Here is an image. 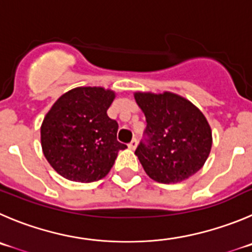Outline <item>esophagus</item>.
<instances>
[{
	"instance_id": "esophagus-1",
	"label": "esophagus",
	"mask_w": 252,
	"mask_h": 252,
	"mask_svg": "<svg viewBox=\"0 0 252 252\" xmlns=\"http://www.w3.org/2000/svg\"><path fill=\"white\" fill-rule=\"evenodd\" d=\"M137 145H138V140L137 139H133L130 143H129L128 147L130 148L131 150H134V149H135V148H137Z\"/></svg>"
}]
</instances>
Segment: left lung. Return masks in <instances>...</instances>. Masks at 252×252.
<instances>
[{
  "instance_id": "left-lung-1",
  "label": "left lung",
  "mask_w": 252,
  "mask_h": 252,
  "mask_svg": "<svg viewBox=\"0 0 252 252\" xmlns=\"http://www.w3.org/2000/svg\"><path fill=\"white\" fill-rule=\"evenodd\" d=\"M147 128L135 155L153 180L174 184L194 175L210 154L211 129L203 113L174 93H135Z\"/></svg>"
}]
</instances>
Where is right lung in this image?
<instances>
[{
	"label": "right lung",
	"mask_w": 252,
	"mask_h": 252,
	"mask_svg": "<svg viewBox=\"0 0 252 252\" xmlns=\"http://www.w3.org/2000/svg\"><path fill=\"white\" fill-rule=\"evenodd\" d=\"M115 94L100 87H79L58 98L41 126L43 154L72 182L104 178L126 144L117 140L118 123L107 114Z\"/></svg>",
	"instance_id": "1"
}]
</instances>
